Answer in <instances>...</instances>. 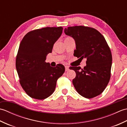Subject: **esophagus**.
Instances as JSON below:
<instances>
[{
    "label": "esophagus",
    "instance_id": "34e87169",
    "mask_svg": "<svg viewBox=\"0 0 127 127\" xmlns=\"http://www.w3.org/2000/svg\"><path fill=\"white\" fill-rule=\"evenodd\" d=\"M65 71H68L69 70V67L68 66H65Z\"/></svg>",
    "mask_w": 127,
    "mask_h": 127
}]
</instances>
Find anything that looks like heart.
Instances as JSON below:
<instances>
[{
    "label": "heart",
    "mask_w": 127,
    "mask_h": 127,
    "mask_svg": "<svg viewBox=\"0 0 127 127\" xmlns=\"http://www.w3.org/2000/svg\"><path fill=\"white\" fill-rule=\"evenodd\" d=\"M69 39H72V38L71 37H66V38L65 39V40H64V41H65V40H69Z\"/></svg>",
    "instance_id": "heart-1"
}]
</instances>
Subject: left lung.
<instances>
[{
	"mask_svg": "<svg viewBox=\"0 0 127 127\" xmlns=\"http://www.w3.org/2000/svg\"><path fill=\"white\" fill-rule=\"evenodd\" d=\"M64 33L73 38L76 50L74 56L86 59V65L71 66L76 72L72 83L76 91L86 98L100 95L111 76L112 55L104 37L96 29L84 26L69 27Z\"/></svg>",
	"mask_w": 127,
	"mask_h": 127,
	"instance_id": "1",
	"label": "left lung"
}]
</instances>
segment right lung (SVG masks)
Segmentation results:
<instances>
[{"label":"right lung","instance_id":"add662e5","mask_svg":"<svg viewBox=\"0 0 127 127\" xmlns=\"http://www.w3.org/2000/svg\"><path fill=\"white\" fill-rule=\"evenodd\" d=\"M63 28L46 27L31 31L23 37L19 46L16 67L23 89L31 98L42 100L55 90L57 80L65 71L62 64L56 67L46 63Z\"/></svg>","mask_w":127,"mask_h":127}]
</instances>
